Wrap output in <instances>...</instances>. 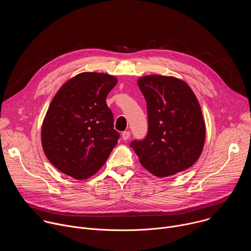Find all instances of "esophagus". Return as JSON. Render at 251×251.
Returning <instances> with one entry per match:
<instances>
[{"mask_svg": "<svg viewBox=\"0 0 251 251\" xmlns=\"http://www.w3.org/2000/svg\"><path fill=\"white\" fill-rule=\"evenodd\" d=\"M130 136H131V133L129 131H124L122 133V139L123 140H128L130 138Z\"/></svg>", "mask_w": 251, "mask_h": 251, "instance_id": "obj_1", "label": "esophagus"}]
</instances>
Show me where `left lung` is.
Here are the masks:
<instances>
[{
  "label": "left lung",
  "instance_id": "8db88e82",
  "mask_svg": "<svg viewBox=\"0 0 251 251\" xmlns=\"http://www.w3.org/2000/svg\"><path fill=\"white\" fill-rule=\"evenodd\" d=\"M137 83L147 102L149 124L147 137L130 144L141 165L158 177L192 167L205 140V124L194 91L174 76L145 75Z\"/></svg>",
  "mask_w": 251,
  "mask_h": 251
}]
</instances>
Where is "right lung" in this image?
<instances>
[{"label":"right lung","instance_id":"add662e5","mask_svg":"<svg viewBox=\"0 0 251 251\" xmlns=\"http://www.w3.org/2000/svg\"><path fill=\"white\" fill-rule=\"evenodd\" d=\"M117 81L108 74L81 73L58 89L47 111L43 150L58 171L75 180L96 174L118 143L105 101Z\"/></svg>","mask_w":251,"mask_h":251}]
</instances>
